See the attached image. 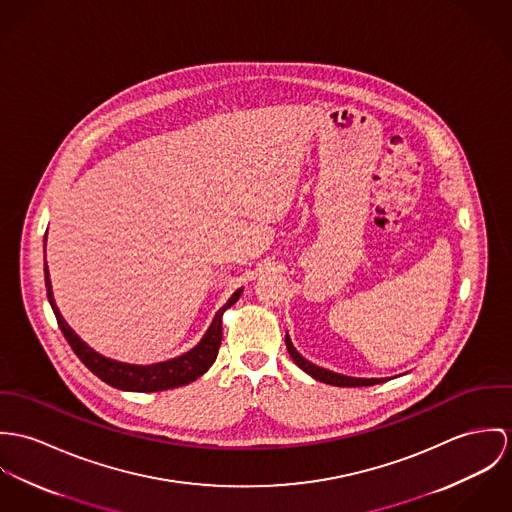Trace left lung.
Masks as SVG:
<instances>
[{"label":"left lung","instance_id":"obj_1","mask_svg":"<svg viewBox=\"0 0 512 512\" xmlns=\"http://www.w3.org/2000/svg\"><path fill=\"white\" fill-rule=\"evenodd\" d=\"M284 341H286V349H288V353H290L292 361H294V363H296L304 373H308L310 377H314L316 381H322V383H326V385H334V387H369V385H379V383L389 381L387 377H385V379L347 377V375H341V373H336V371H330V369L318 367V365L310 363L306 357H302V355L296 351V347L292 345V341H290V336H288V334L284 336Z\"/></svg>","mask_w":512,"mask_h":512}]
</instances>
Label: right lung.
Listing matches in <instances>:
<instances>
[{
    "instance_id": "1",
    "label": "right lung",
    "mask_w": 512,
    "mask_h": 512,
    "mask_svg": "<svg viewBox=\"0 0 512 512\" xmlns=\"http://www.w3.org/2000/svg\"><path fill=\"white\" fill-rule=\"evenodd\" d=\"M45 243H47V237H45ZM45 286H47L49 304H51V308L57 316L58 328L64 334L66 341L70 343L72 351L78 355V359L96 377H100L104 383L112 385L119 391H131V393L169 391V389L188 385V383L196 381L200 375H204L218 357V349H220V343H222L224 312L239 300V296L243 292V288H237L229 296L228 302L216 312V316H214L210 328L206 330L204 338L198 341V345H194L190 351H186L178 357L167 359V361H161V363L135 365V363L110 359V357L98 353L86 341L80 340V336L66 324V320L62 318V314L58 310L55 296H53V284H51V275H49L47 263H45Z\"/></svg>"
}]
</instances>
